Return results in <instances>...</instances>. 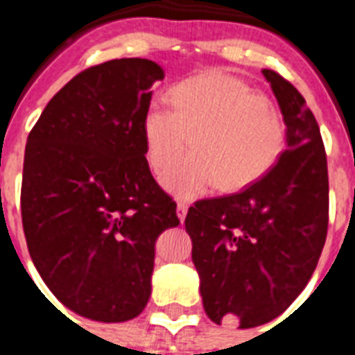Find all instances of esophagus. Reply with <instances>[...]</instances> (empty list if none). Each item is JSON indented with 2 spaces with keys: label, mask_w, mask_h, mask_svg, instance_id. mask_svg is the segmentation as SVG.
Here are the masks:
<instances>
[{
  "label": "esophagus",
  "mask_w": 355,
  "mask_h": 355,
  "mask_svg": "<svg viewBox=\"0 0 355 355\" xmlns=\"http://www.w3.org/2000/svg\"><path fill=\"white\" fill-rule=\"evenodd\" d=\"M186 214H188V205H184V202H178L177 205V216L180 219V223H184L186 219Z\"/></svg>",
  "instance_id": "1"
}]
</instances>
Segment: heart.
Returning a JSON list of instances; mask_svg holds the SVG:
<instances>
[{
	"mask_svg": "<svg viewBox=\"0 0 355 355\" xmlns=\"http://www.w3.org/2000/svg\"><path fill=\"white\" fill-rule=\"evenodd\" d=\"M171 108L150 103L141 119L145 158L155 173L191 153L162 177L167 191L193 199L217 184L237 191L272 169L286 147V123L275 101L243 79L211 69L169 90Z\"/></svg>",
	"mask_w": 355,
	"mask_h": 355,
	"instance_id": "heart-1",
	"label": "heart"
}]
</instances>
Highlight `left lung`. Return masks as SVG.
Wrapping results in <instances>:
<instances>
[{"mask_svg": "<svg viewBox=\"0 0 355 355\" xmlns=\"http://www.w3.org/2000/svg\"><path fill=\"white\" fill-rule=\"evenodd\" d=\"M286 123L272 169L239 193L195 202L186 216L200 297L216 324L276 319L308 286L328 232V166L313 112L291 83L261 71Z\"/></svg>", "mask_w": 355, "mask_h": 355, "instance_id": "left-lung-1", "label": "left lung"}]
</instances>
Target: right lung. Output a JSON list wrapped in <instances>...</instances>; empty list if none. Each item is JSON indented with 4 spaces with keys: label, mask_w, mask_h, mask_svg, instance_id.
<instances>
[{
    "label": "right lung",
    "mask_w": 355,
    "mask_h": 355,
    "mask_svg": "<svg viewBox=\"0 0 355 355\" xmlns=\"http://www.w3.org/2000/svg\"><path fill=\"white\" fill-rule=\"evenodd\" d=\"M164 69L116 58L75 75L27 138L21 221L42 280L86 319L123 322L150 297L155 243L178 227L150 175L141 119Z\"/></svg>",
    "instance_id": "right-lung-1"
}]
</instances>
